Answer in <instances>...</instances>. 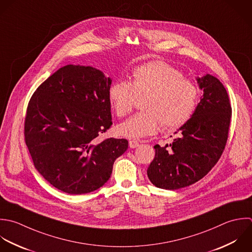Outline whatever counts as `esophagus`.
Returning a JSON list of instances; mask_svg holds the SVG:
<instances>
[{
	"instance_id": "34e87169",
	"label": "esophagus",
	"mask_w": 252,
	"mask_h": 252,
	"mask_svg": "<svg viewBox=\"0 0 252 252\" xmlns=\"http://www.w3.org/2000/svg\"><path fill=\"white\" fill-rule=\"evenodd\" d=\"M128 144H129L130 148H136V147L139 146V141L136 140V139H130Z\"/></svg>"
}]
</instances>
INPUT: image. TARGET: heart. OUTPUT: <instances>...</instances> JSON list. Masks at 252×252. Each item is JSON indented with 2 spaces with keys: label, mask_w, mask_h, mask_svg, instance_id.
Returning a JSON list of instances; mask_svg holds the SVG:
<instances>
[{
  "label": "heart",
  "mask_w": 252,
  "mask_h": 252,
  "mask_svg": "<svg viewBox=\"0 0 252 252\" xmlns=\"http://www.w3.org/2000/svg\"><path fill=\"white\" fill-rule=\"evenodd\" d=\"M142 111L117 128L121 135L139 138L154 134L160 126L179 127L194 114L198 102V87L183 73L162 61H152L136 66L131 81L118 79L108 91L116 115L129 114L138 97L144 96Z\"/></svg>",
  "instance_id": "b5f03b06"
}]
</instances>
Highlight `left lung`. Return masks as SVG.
<instances>
[{
	"instance_id": "1",
	"label": "left lung",
	"mask_w": 252,
	"mask_h": 252,
	"mask_svg": "<svg viewBox=\"0 0 252 252\" xmlns=\"http://www.w3.org/2000/svg\"><path fill=\"white\" fill-rule=\"evenodd\" d=\"M203 96L192 117L176 133L170 145L154 146L155 158L147 169L150 182L159 189L189 187L217 164L229 136L232 107L222 82L211 74L197 78Z\"/></svg>"
}]
</instances>
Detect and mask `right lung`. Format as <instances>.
I'll return each instance as SVG.
<instances>
[{
	"mask_svg": "<svg viewBox=\"0 0 252 252\" xmlns=\"http://www.w3.org/2000/svg\"><path fill=\"white\" fill-rule=\"evenodd\" d=\"M111 83L99 69L67 64L28 102L25 143L36 170L59 190L83 194L103 187L114 162L128 148L125 138H97L113 125Z\"/></svg>",
	"mask_w": 252,
	"mask_h": 252,
	"instance_id": "1",
	"label": "right lung"
}]
</instances>
